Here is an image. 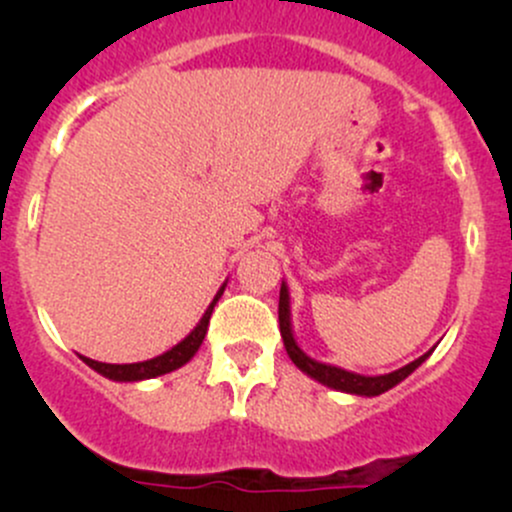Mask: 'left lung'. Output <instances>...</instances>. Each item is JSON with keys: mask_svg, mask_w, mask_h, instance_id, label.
<instances>
[{"mask_svg": "<svg viewBox=\"0 0 512 512\" xmlns=\"http://www.w3.org/2000/svg\"><path fill=\"white\" fill-rule=\"evenodd\" d=\"M279 330H281V339H284L286 354L291 356V361L296 363L303 373H308L310 378L317 380V383L334 387V390L351 392V395H366V397L383 395V392L390 390V387L402 383L409 373H414V370L426 361L428 354H431V351H428V354L416 358V361H411L409 366L399 368V370H395V373L375 375V378H370V375L349 373V370L334 368V366H325V363H317L310 356H305L303 351L298 349L296 339H293L291 317H289V291H286L284 284H281V291H279Z\"/></svg>", "mask_w": 512, "mask_h": 512, "instance_id": "1", "label": "left lung"}]
</instances>
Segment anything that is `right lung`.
Listing matches in <instances>:
<instances>
[{"label": "right lung", "mask_w": 512, "mask_h": 512, "mask_svg": "<svg viewBox=\"0 0 512 512\" xmlns=\"http://www.w3.org/2000/svg\"><path fill=\"white\" fill-rule=\"evenodd\" d=\"M221 293H223V289L216 293V298L211 301L207 313L202 315V320H199V325L195 327V330L187 334V337L182 339L178 346H173V349L166 351V354L151 358V361H142V363H101V361H93V358H86V356H84V361L93 370H98V373L105 375V378L120 380V383H134V380L156 378V375L170 373V370L185 366V363L197 354V349L204 342V334H207V327L211 320V310H214V305L221 298Z\"/></svg>", "instance_id": "add662e5"}]
</instances>
